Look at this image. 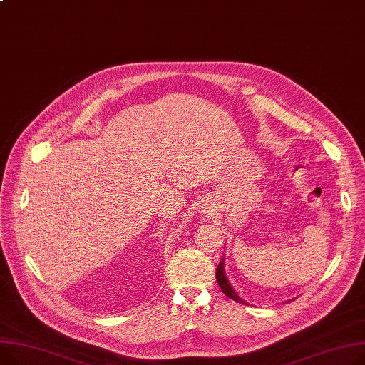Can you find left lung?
I'll use <instances>...</instances> for the list:
<instances>
[{
	"label": "left lung",
	"mask_w": 365,
	"mask_h": 365,
	"mask_svg": "<svg viewBox=\"0 0 365 365\" xmlns=\"http://www.w3.org/2000/svg\"><path fill=\"white\" fill-rule=\"evenodd\" d=\"M215 279H217V282H218V286H220V289L223 290V294H225L227 298H230V299H233V301H237V302H240V304H245V305H247V302H245L244 299H242L240 297H237V294L235 292V289L230 286V283H229V280H227V277H226V272H225V258H222L220 264L217 265Z\"/></svg>",
	"instance_id": "left-lung-1"
}]
</instances>
